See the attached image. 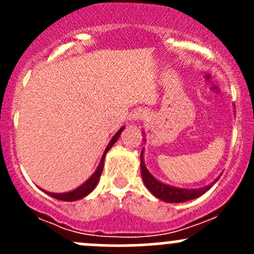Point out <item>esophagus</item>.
<instances>
[{
    "instance_id": "obj_1",
    "label": "esophagus",
    "mask_w": 254,
    "mask_h": 254,
    "mask_svg": "<svg viewBox=\"0 0 254 254\" xmlns=\"http://www.w3.org/2000/svg\"><path fill=\"white\" fill-rule=\"evenodd\" d=\"M147 115H148L147 111H145V109H137V111L134 113V120H136V122L145 120L146 118H147Z\"/></svg>"
}]
</instances>
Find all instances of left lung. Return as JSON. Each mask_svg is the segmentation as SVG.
Here are the masks:
<instances>
[{
	"mask_svg": "<svg viewBox=\"0 0 254 254\" xmlns=\"http://www.w3.org/2000/svg\"><path fill=\"white\" fill-rule=\"evenodd\" d=\"M140 160H141V176L143 179V183H145L146 188L156 196V198L161 199V200L166 201V203H183V201L191 200V199L199 198L200 195H203L204 193H206L212 186L217 182V179L220 178V176L212 182L209 186L203 187V188L198 189H183V188H176V187H171L168 184L162 183V182L157 181L146 168L145 162H143V150L141 151V156H140Z\"/></svg>",
	"mask_w": 254,
	"mask_h": 254,
	"instance_id": "left-lung-1",
	"label": "left lung"
}]
</instances>
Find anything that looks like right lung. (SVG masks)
I'll use <instances>...</instances> for the list:
<instances>
[{
    "label": "right lung",
    "instance_id": "obj_1",
    "mask_svg": "<svg viewBox=\"0 0 254 254\" xmlns=\"http://www.w3.org/2000/svg\"><path fill=\"white\" fill-rule=\"evenodd\" d=\"M123 129L124 127H122V129H119V131L117 132V134L113 136V139L111 140V142L108 143V146H107L106 151H104L103 156H102V160H101V163H99V166L97 167L96 172L93 173L91 177H89L88 179H87L86 182H84L83 184H82L81 187H78V188H76L75 190L72 191H67V193H49L47 191V194H49L50 196H53V198L58 199V200H64V201H75V200H78V199H82L84 198L86 195H88L89 193H91L92 190H93L94 188H96L97 183H98L99 181V177L102 175V171H103V166H104V157H106L107 152H108L109 150H111V147L113 145H114L115 141H117L118 139H119L120 134H122Z\"/></svg>",
    "mask_w": 254,
    "mask_h": 254
}]
</instances>
